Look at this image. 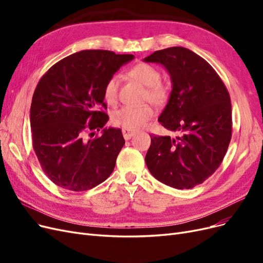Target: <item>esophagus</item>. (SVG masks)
<instances>
[{
    "mask_svg": "<svg viewBox=\"0 0 263 263\" xmlns=\"http://www.w3.org/2000/svg\"><path fill=\"white\" fill-rule=\"evenodd\" d=\"M135 135V132H132V130H127V129H123V136L126 140L130 139L133 136Z\"/></svg>",
    "mask_w": 263,
    "mask_h": 263,
    "instance_id": "34e87169",
    "label": "esophagus"
}]
</instances>
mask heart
Masks as SVG:
<instances>
[{"mask_svg":"<svg viewBox=\"0 0 263 263\" xmlns=\"http://www.w3.org/2000/svg\"><path fill=\"white\" fill-rule=\"evenodd\" d=\"M127 74L134 80L146 86L145 99L153 104L160 106L169 100V87L161 80V73L156 67L149 63L139 62L133 66ZM119 78L112 76L103 87V97L107 104L114 105L118 100ZM154 116V110L150 105L144 104L140 106H124L119 108L112 115V122L114 125L122 127L127 130H136L144 127Z\"/></svg>","mask_w":263,"mask_h":263,"instance_id":"obj_1","label":"heart"}]
</instances>
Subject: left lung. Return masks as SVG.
Returning <instances> with one entry per match:
<instances>
[{"label": "left lung", "mask_w": 263, "mask_h": 263, "mask_svg": "<svg viewBox=\"0 0 263 263\" xmlns=\"http://www.w3.org/2000/svg\"><path fill=\"white\" fill-rule=\"evenodd\" d=\"M162 65L172 91L158 121L178 136L150 135V173L179 190L201 184L217 170L232 139V103L210 63L184 47L155 51L144 59Z\"/></svg>", "instance_id": "8db88e82"}]
</instances>
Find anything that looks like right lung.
Wrapping results in <instances>:
<instances>
[{
	"mask_svg": "<svg viewBox=\"0 0 263 263\" xmlns=\"http://www.w3.org/2000/svg\"><path fill=\"white\" fill-rule=\"evenodd\" d=\"M133 59L108 50L79 51L54 63L39 80L30 105L31 140L55 185L83 192L113 172L125 140L121 129L104 128L108 115L103 87ZM100 129L101 137L84 138L86 131Z\"/></svg>",
	"mask_w": 263,
	"mask_h": 263,
	"instance_id": "add662e5",
	"label": "right lung"
}]
</instances>
